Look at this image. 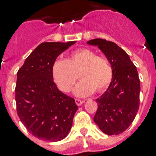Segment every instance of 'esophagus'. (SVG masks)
<instances>
[{"label": "esophagus", "instance_id": "obj_1", "mask_svg": "<svg viewBox=\"0 0 156 156\" xmlns=\"http://www.w3.org/2000/svg\"><path fill=\"white\" fill-rule=\"evenodd\" d=\"M75 103L77 105L80 106V105H82L84 103V101L80 100V99H75Z\"/></svg>", "mask_w": 156, "mask_h": 156}]
</instances>
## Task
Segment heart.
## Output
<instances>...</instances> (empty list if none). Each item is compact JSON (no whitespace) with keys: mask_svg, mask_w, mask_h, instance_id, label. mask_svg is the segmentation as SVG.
Returning <instances> with one entry per match:
<instances>
[{"mask_svg":"<svg viewBox=\"0 0 156 156\" xmlns=\"http://www.w3.org/2000/svg\"><path fill=\"white\" fill-rule=\"evenodd\" d=\"M54 81L61 91L69 93L79 73L80 82L74 89V94L85 98L96 92H103L109 86L113 75L112 65L105 56L88 48L73 51L66 59H56L52 65Z\"/></svg>","mask_w":156,"mask_h":156,"instance_id":"obj_1","label":"heart"}]
</instances>
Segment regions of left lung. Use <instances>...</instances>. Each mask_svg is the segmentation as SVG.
Here are the masks:
<instances>
[{"mask_svg":"<svg viewBox=\"0 0 156 156\" xmlns=\"http://www.w3.org/2000/svg\"><path fill=\"white\" fill-rule=\"evenodd\" d=\"M87 44L98 46L113 70L108 88L96 99L94 122L105 134L119 135L130 126L140 106V82L136 67L129 55L113 42L94 39Z\"/></svg>","mask_w":156,"mask_h":156,"instance_id":"left-lung-1","label":"left lung"}]
</instances>
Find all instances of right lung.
<instances>
[{
    "instance_id": "right-lung-1",
    "label": "right lung",
    "mask_w": 156,
    "mask_h": 156,
    "mask_svg": "<svg viewBox=\"0 0 156 156\" xmlns=\"http://www.w3.org/2000/svg\"><path fill=\"white\" fill-rule=\"evenodd\" d=\"M75 43H42L17 72V114L27 131L42 140H62L71 129L78 106L57 88L51 69L57 57Z\"/></svg>"
}]
</instances>
